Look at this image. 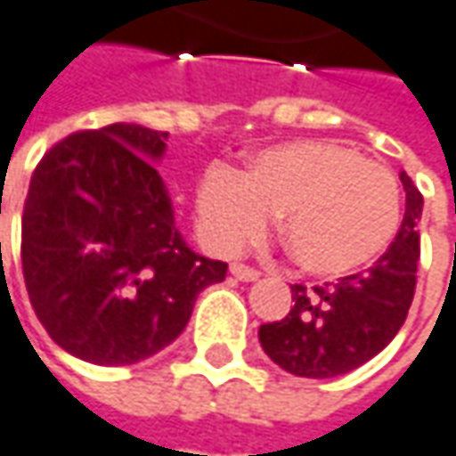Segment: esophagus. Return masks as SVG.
I'll list each match as a JSON object with an SVG mask.
<instances>
[{"mask_svg": "<svg viewBox=\"0 0 456 456\" xmlns=\"http://www.w3.org/2000/svg\"><path fill=\"white\" fill-rule=\"evenodd\" d=\"M229 273H232L237 281H242V283H252V281L260 278V273H257L255 267L242 265V263H232V265H229Z\"/></svg>", "mask_w": 456, "mask_h": 456, "instance_id": "1", "label": "esophagus"}]
</instances>
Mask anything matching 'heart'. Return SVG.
I'll use <instances>...</instances> for the list:
<instances>
[{
    "label": "heart",
    "mask_w": 456,
    "mask_h": 456,
    "mask_svg": "<svg viewBox=\"0 0 456 456\" xmlns=\"http://www.w3.org/2000/svg\"><path fill=\"white\" fill-rule=\"evenodd\" d=\"M193 214L207 248L222 255L257 240L278 214L296 265L342 278L386 252L401 219V191L386 166L357 150L293 140L260 150L242 173H204Z\"/></svg>",
    "instance_id": "obj_1"
}]
</instances>
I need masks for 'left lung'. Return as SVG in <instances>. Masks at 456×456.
Returning <instances> with one entry per match:
<instances>
[{"label":"left lung","instance_id":"1","mask_svg":"<svg viewBox=\"0 0 456 456\" xmlns=\"http://www.w3.org/2000/svg\"><path fill=\"white\" fill-rule=\"evenodd\" d=\"M406 214L387 252L367 273L339 278L334 286H290L286 319L260 327L265 354L298 378H337L383 352L403 327L416 290L419 219L424 196L401 170Z\"/></svg>","mask_w":456,"mask_h":456}]
</instances>
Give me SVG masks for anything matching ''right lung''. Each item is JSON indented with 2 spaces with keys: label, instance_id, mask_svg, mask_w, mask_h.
I'll return each mask as SVG.
<instances>
[{
  "label": "right lung",
  "instance_id": "1",
  "mask_svg": "<svg viewBox=\"0 0 456 456\" xmlns=\"http://www.w3.org/2000/svg\"><path fill=\"white\" fill-rule=\"evenodd\" d=\"M168 132L117 122L76 132L35 168L22 214V273L50 339L91 365H134L186 329L222 283L175 229L158 173Z\"/></svg>",
  "mask_w": 456,
  "mask_h": 456
}]
</instances>
